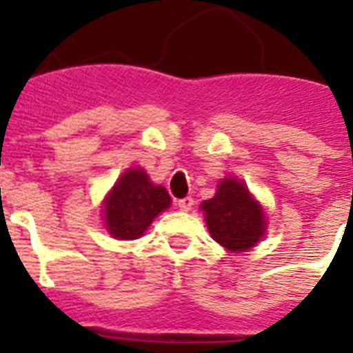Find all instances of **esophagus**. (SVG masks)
<instances>
[{"instance_id":"1","label":"esophagus","mask_w":353,"mask_h":353,"mask_svg":"<svg viewBox=\"0 0 353 353\" xmlns=\"http://www.w3.org/2000/svg\"><path fill=\"white\" fill-rule=\"evenodd\" d=\"M192 205H194V199L189 198V196H187V198L179 199V208L182 212H189L192 208Z\"/></svg>"}]
</instances>
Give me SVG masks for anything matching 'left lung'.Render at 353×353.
<instances>
[{"instance_id": "8db88e82", "label": "left lung", "mask_w": 353, "mask_h": 353, "mask_svg": "<svg viewBox=\"0 0 353 353\" xmlns=\"http://www.w3.org/2000/svg\"><path fill=\"white\" fill-rule=\"evenodd\" d=\"M199 208L205 212L210 236L228 251H249L263 239L265 212L242 180H221L214 198Z\"/></svg>"}]
</instances>
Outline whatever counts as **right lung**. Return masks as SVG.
<instances>
[{
	"label": "right lung",
	"mask_w": 353,
	"mask_h": 353,
	"mask_svg": "<svg viewBox=\"0 0 353 353\" xmlns=\"http://www.w3.org/2000/svg\"><path fill=\"white\" fill-rule=\"evenodd\" d=\"M170 205L171 198L164 187L150 182L141 168H129L104 199L105 230L118 240L139 239Z\"/></svg>",
	"instance_id": "right-lung-1"
}]
</instances>
